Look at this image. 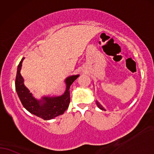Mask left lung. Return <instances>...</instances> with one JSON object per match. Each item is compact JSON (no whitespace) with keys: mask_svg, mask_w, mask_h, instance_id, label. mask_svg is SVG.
<instances>
[{"mask_svg":"<svg viewBox=\"0 0 154 154\" xmlns=\"http://www.w3.org/2000/svg\"><path fill=\"white\" fill-rule=\"evenodd\" d=\"M96 105H97V106H98V108H100V109H101V110H105V108H104L103 107V106H102L101 105V104H100L99 103H98V102L97 101H96Z\"/></svg>","mask_w":154,"mask_h":154,"instance_id":"8db88e82","label":"left lung"}]
</instances>
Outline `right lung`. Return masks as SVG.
I'll list each match as a JSON object with an SVG mask.
<instances>
[{
    "mask_svg": "<svg viewBox=\"0 0 154 154\" xmlns=\"http://www.w3.org/2000/svg\"><path fill=\"white\" fill-rule=\"evenodd\" d=\"M23 58L17 66V75L15 78V89L21 103L25 109L31 113L45 120H51L60 116L68 108L70 102L69 88L79 75H72L65 79L66 89L63 95L59 96H44L37 100L34 97L29 90L24 85V79L20 74Z\"/></svg>",
    "mask_w": 154,
    "mask_h": 154,
    "instance_id": "obj_1",
    "label": "right lung"
}]
</instances>
